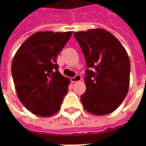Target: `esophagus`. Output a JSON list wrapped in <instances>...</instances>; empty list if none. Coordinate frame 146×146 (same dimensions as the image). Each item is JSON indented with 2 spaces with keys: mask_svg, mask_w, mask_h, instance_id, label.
Here are the masks:
<instances>
[{
  "mask_svg": "<svg viewBox=\"0 0 146 146\" xmlns=\"http://www.w3.org/2000/svg\"><path fill=\"white\" fill-rule=\"evenodd\" d=\"M70 80H71V82L72 83L78 82V81H80V80H81V76H80V75H78V74H76L74 77L70 78Z\"/></svg>",
  "mask_w": 146,
  "mask_h": 146,
  "instance_id": "1",
  "label": "esophagus"
}]
</instances>
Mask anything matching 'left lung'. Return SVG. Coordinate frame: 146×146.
Wrapping results in <instances>:
<instances>
[{"instance_id": "8db88e82", "label": "left lung", "mask_w": 146, "mask_h": 146, "mask_svg": "<svg viewBox=\"0 0 146 146\" xmlns=\"http://www.w3.org/2000/svg\"><path fill=\"white\" fill-rule=\"evenodd\" d=\"M87 63L86 92L81 95L88 113L103 116L119 107L128 92L131 64L121 43L109 31L75 32Z\"/></svg>"}]
</instances>
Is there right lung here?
Wrapping results in <instances>:
<instances>
[{"label":"right lung","instance_id":"add662e5","mask_svg":"<svg viewBox=\"0 0 146 146\" xmlns=\"http://www.w3.org/2000/svg\"><path fill=\"white\" fill-rule=\"evenodd\" d=\"M73 32H36L15 54L11 74L18 98L36 116L48 117L60 110L70 78L58 72L57 57Z\"/></svg>","mask_w":146,"mask_h":146}]
</instances>
